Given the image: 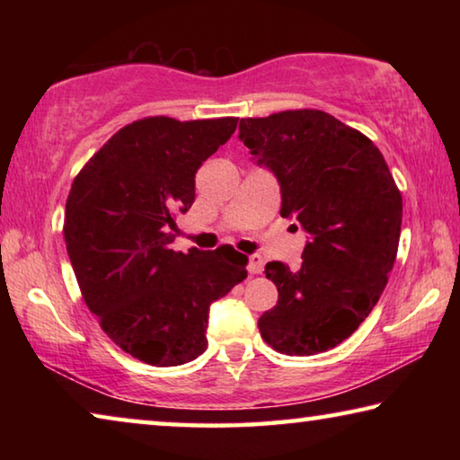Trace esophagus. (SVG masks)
Returning <instances> with one entry per match:
<instances>
[{"label":"esophagus","instance_id":"obj_1","mask_svg":"<svg viewBox=\"0 0 460 460\" xmlns=\"http://www.w3.org/2000/svg\"><path fill=\"white\" fill-rule=\"evenodd\" d=\"M261 270H263V258H261V255H258V253L249 255V261H247V271H249V274H252V276L261 274Z\"/></svg>","mask_w":460,"mask_h":460}]
</instances>
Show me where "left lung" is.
Instances as JSON below:
<instances>
[{"mask_svg": "<svg viewBox=\"0 0 460 460\" xmlns=\"http://www.w3.org/2000/svg\"><path fill=\"white\" fill-rule=\"evenodd\" d=\"M239 137L276 174L279 215L310 241L302 266L270 261L278 305L261 339L284 355H316L351 337L377 305L398 255L402 194L377 146L318 109L239 121Z\"/></svg>", "mask_w": 460, "mask_h": 460, "instance_id": "8db88e82", "label": "left lung"}]
</instances>
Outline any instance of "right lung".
<instances>
[{
    "label": "right lung",
    "mask_w": 460,
    "mask_h": 460,
    "mask_svg": "<svg viewBox=\"0 0 460 460\" xmlns=\"http://www.w3.org/2000/svg\"><path fill=\"white\" fill-rule=\"evenodd\" d=\"M237 118L137 119L81 168L66 199L65 241L84 305L115 345L155 367L205 353L208 306L247 278L231 245L174 252L194 174Z\"/></svg>",
    "instance_id": "right-lung-1"
}]
</instances>
